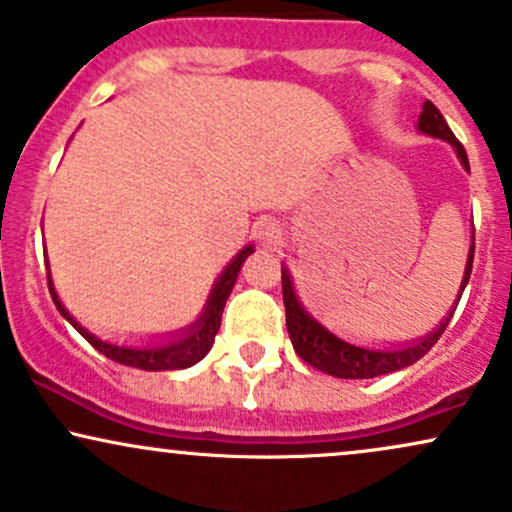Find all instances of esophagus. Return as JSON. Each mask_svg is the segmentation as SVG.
<instances>
[{
	"mask_svg": "<svg viewBox=\"0 0 512 512\" xmlns=\"http://www.w3.org/2000/svg\"><path fill=\"white\" fill-rule=\"evenodd\" d=\"M255 233H257V238L262 240V243L274 245L276 240L281 238V226H279V221H274V219H269V216H264V219H260V221L255 223Z\"/></svg>",
	"mask_w": 512,
	"mask_h": 512,
	"instance_id": "1",
	"label": "esophagus"
}]
</instances>
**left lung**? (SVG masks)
<instances>
[{
	"mask_svg": "<svg viewBox=\"0 0 512 512\" xmlns=\"http://www.w3.org/2000/svg\"><path fill=\"white\" fill-rule=\"evenodd\" d=\"M419 129L421 132L431 134V137L445 139L455 146L457 156H460L462 166L469 170V161H467V151L460 144V139L452 134V129L445 122V117L440 115V110L433 105L431 101L424 103V113L419 117ZM472 262H474V248L469 250V260H467V269H464V279H462V289H460V298L464 286H467L469 274H472ZM281 291H284V308H286V330H289L291 344L296 349V354L303 358L305 363L322 370L327 375H337V378H346V380H358V378H375V375H385V373H395L399 368H407L411 363L419 361L421 356H426L428 351L433 349V344L438 342L440 334L445 332L448 327L452 313L445 317V322H440V327L433 334H428L424 342H416L411 346H404V349H392V351H375V349H361V346H354L349 342H342L339 337H334L310 317L298 303L296 293H293L291 286V276L286 269H281ZM457 298V303H460ZM455 303V308H457Z\"/></svg>",
	"mask_w": 512,
	"mask_h": 512,
	"instance_id": "1",
	"label": "left lung"
}]
</instances>
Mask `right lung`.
Returning <instances> with one entry per match:
<instances>
[{
	"label": "right lung",
	"instance_id": "right-lung-1",
	"mask_svg": "<svg viewBox=\"0 0 512 512\" xmlns=\"http://www.w3.org/2000/svg\"><path fill=\"white\" fill-rule=\"evenodd\" d=\"M250 252H252V248L240 250L236 255V260L228 264L226 272L219 276L214 291H211L207 310H204V315L199 317L190 330H187L185 337L178 339V342H173V344L151 346V349H127V346H115V344H108V342H101V339H96L91 332H86L84 327H81L79 322H76L74 317L67 313V310H64V305L60 303V298H57L55 289H52L50 279H48V286H50V296H52V301H55L57 310H60V313L67 317L69 322H72V325L76 327V332H79L81 337H84L86 342L93 346V349L101 351L103 356L113 358L115 363H122V366H132V368H142V370L190 368L209 354L216 332H219V327H221L223 305H226L228 296H231V291H233V284H236L240 264L245 262V257H248Z\"/></svg>",
	"mask_w": 512,
	"mask_h": 512
}]
</instances>
